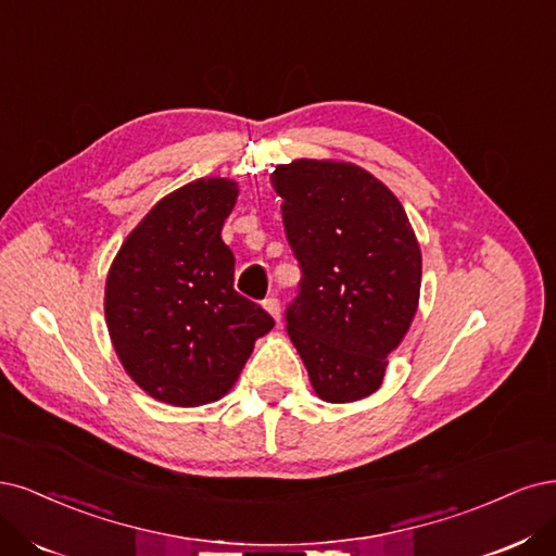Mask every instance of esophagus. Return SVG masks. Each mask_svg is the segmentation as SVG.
Returning a JSON list of instances; mask_svg holds the SVG:
<instances>
[{
    "label": "esophagus",
    "instance_id": "esophagus-1",
    "mask_svg": "<svg viewBox=\"0 0 556 556\" xmlns=\"http://www.w3.org/2000/svg\"><path fill=\"white\" fill-rule=\"evenodd\" d=\"M263 307H265V312L270 314V316L277 320V324H279V320H281V304H279V300H277L275 295L265 298V300H263Z\"/></svg>",
    "mask_w": 556,
    "mask_h": 556
}]
</instances>
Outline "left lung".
I'll use <instances>...</instances> for the list:
<instances>
[{
	"label": "left lung",
	"instance_id": "obj_1",
	"mask_svg": "<svg viewBox=\"0 0 556 556\" xmlns=\"http://www.w3.org/2000/svg\"><path fill=\"white\" fill-rule=\"evenodd\" d=\"M300 291L286 330L316 395L369 397L418 309L422 256L397 195L346 161L298 159L270 175Z\"/></svg>",
	"mask_w": 556,
	"mask_h": 556
}]
</instances>
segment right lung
Segmentation results:
<instances>
[{
	"label": "right lung",
	"instance_id": "obj_1",
	"mask_svg": "<svg viewBox=\"0 0 556 556\" xmlns=\"http://www.w3.org/2000/svg\"><path fill=\"white\" fill-rule=\"evenodd\" d=\"M238 182L201 177L164 195L124 240L105 279V324L119 363L159 402L201 406L236 386L275 320L232 289L222 240Z\"/></svg>",
	"mask_w": 556,
	"mask_h": 556
}]
</instances>
